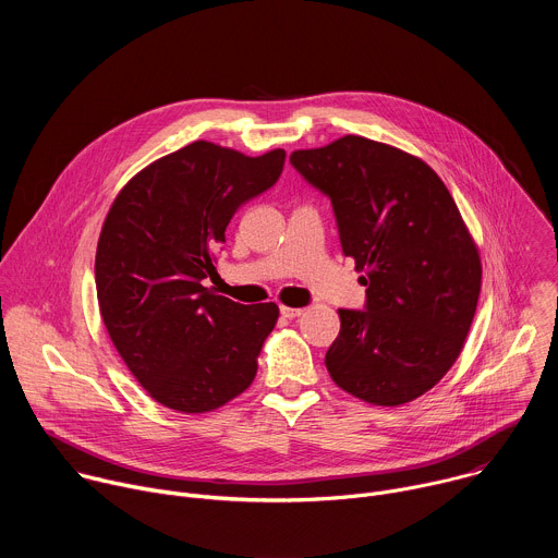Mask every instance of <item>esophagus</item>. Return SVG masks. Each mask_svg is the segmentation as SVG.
I'll return each mask as SVG.
<instances>
[{
    "mask_svg": "<svg viewBox=\"0 0 558 558\" xmlns=\"http://www.w3.org/2000/svg\"><path fill=\"white\" fill-rule=\"evenodd\" d=\"M280 313L291 320V317H300V315L304 313V308H293V306H284V304H282V306H280Z\"/></svg>",
    "mask_w": 558,
    "mask_h": 558,
    "instance_id": "esophagus-1",
    "label": "esophagus"
}]
</instances>
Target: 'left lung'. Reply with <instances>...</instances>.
<instances>
[{"label":"left lung","mask_w":558,"mask_h":558,"mask_svg":"<svg viewBox=\"0 0 558 558\" xmlns=\"http://www.w3.org/2000/svg\"><path fill=\"white\" fill-rule=\"evenodd\" d=\"M331 198L344 256L366 287L340 308L325 364L333 381L377 407L430 390L459 357L482 291V260L441 179L386 143L342 136L289 156Z\"/></svg>","instance_id":"obj_1"}]
</instances>
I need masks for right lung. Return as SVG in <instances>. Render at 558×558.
I'll return each mask as SVG.
<instances>
[{"label": "right lung", "instance_id": "add662e5", "mask_svg": "<svg viewBox=\"0 0 558 558\" xmlns=\"http://www.w3.org/2000/svg\"><path fill=\"white\" fill-rule=\"evenodd\" d=\"M284 149L245 156L194 141L141 170L114 198L97 245L104 325L158 404L207 413L256 377L278 304H241L203 284L225 229L282 174Z\"/></svg>", "mask_w": 558, "mask_h": 558}]
</instances>
